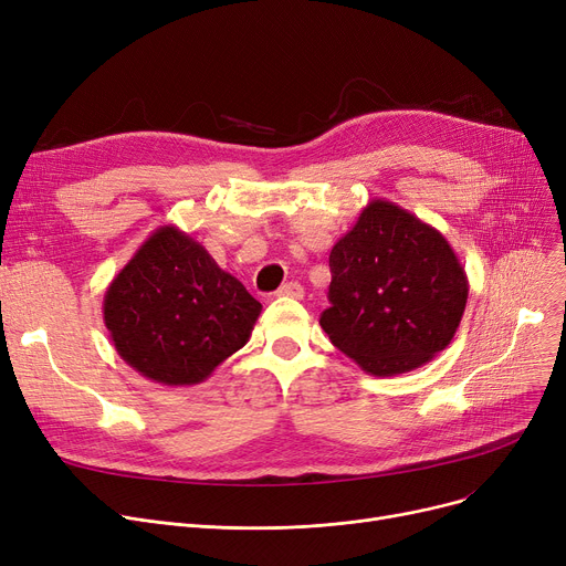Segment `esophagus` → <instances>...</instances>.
Returning a JSON list of instances; mask_svg holds the SVG:
<instances>
[{
  "instance_id": "obj_1",
  "label": "esophagus",
  "mask_w": 566,
  "mask_h": 566,
  "mask_svg": "<svg viewBox=\"0 0 566 566\" xmlns=\"http://www.w3.org/2000/svg\"><path fill=\"white\" fill-rule=\"evenodd\" d=\"M303 293H305V289H303L298 282H286V284L280 286V291H277V295H284V298H295V301H301Z\"/></svg>"
}]
</instances>
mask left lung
<instances>
[{
  "instance_id": "1",
  "label": "left lung",
  "mask_w": 566,
  "mask_h": 566,
  "mask_svg": "<svg viewBox=\"0 0 566 566\" xmlns=\"http://www.w3.org/2000/svg\"><path fill=\"white\" fill-rule=\"evenodd\" d=\"M331 307L321 328L371 376H397L448 346L468 303V277L436 227L371 199L331 252Z\"/></svg>"
}]
</instances>
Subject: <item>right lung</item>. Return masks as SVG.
Wrapping results in <instances>:
<instances>
[{
  "instance_id": "1",
  "label": "right lung",
  "mask_w": 566,
  "mask_h": 566,
  "mask_svg": "<svg viewBox=\"0 0 566 566\" xmlns=\"http://www.w3.org/2000/svg\"><path fill=\"white\" fill-rule=\"evenodd\" d=\"M261 303L195 238L158 227L109 282L103 318L126 365L163 385H197L243 348Z\"/></svg>"
}]
</instances>
